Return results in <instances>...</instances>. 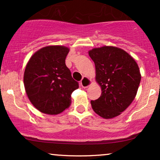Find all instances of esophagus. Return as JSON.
<instances>
[{
    "label": "esophagus",
    "instance_id": "34e87169",
    "mask_svg": "<svg viewBox=\"0 0 160 160\" xmlns=\"http://www.w3.org/2000/svg\"><path fill=\"white\" fill-rule=\"evenodd\" d=\"M92 84V80L89 78H86V77H83V78L82 79L81 81H80V86L82 88H87L88 86H89Z\"/></svg>",
    "mask_w": 160,
    "mask_h": 160
}]
</instances>
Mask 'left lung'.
<instances>
[{
    "label": "left lung",
    "instance_id": "1",
    "mask_svg": "<svg viewBox=\"0 0 160 160\" xmlns=\"http://www.w3.org/2000/svg\"><path fill=\"white\" fill-rule=\"evenodd\" d=\"M95 65V80L102 89L98 99L91 101L97 114L104 119L117 117L136 96L141 73L135 60L123 49L104 46L89 51Z\"/></svg>",
    "mask_w": 160,
    "mask_h": 160
}]
</instances>
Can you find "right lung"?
<instances>
[{"instance_id":"add662e5","label":"right lung","mask_w":160,"mask_h":160,"mask_svg":"<svg viewBox=\"0 0 160 160\" xmlns=\"http://www.w3.org/2000/svg\"><path fill=\"white\" fill-rule=\"evenodd\" d=\"M69 48L47 46L31 57L24 73L28 98L38 111L56 115L69 108L71 93L79 84L65 65Z\"/></svg>"}]
</instances>
